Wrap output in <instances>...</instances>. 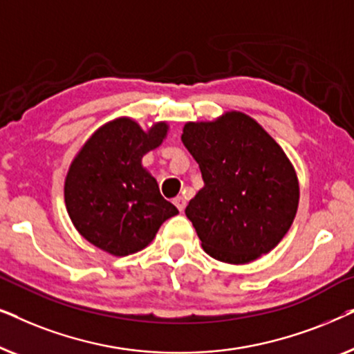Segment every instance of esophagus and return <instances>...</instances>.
I'll use <instances>...</instances> for the list:
<instances>
[{
	"mask_svg": "<svg viewBox=\"0 0 354 354\" xmlns=\"http://www.w3.org/2000/svg\"><path fill=\"white\" fill-rule=\"evenodd\" d=\"M174 205H176V206H177V209L182 212L183 209H185V206H187L185 198H183V196H177L176 200H174Z\"/></svg>",
	"mask_w": 354,
	"mask_h": 354,
	"instance_id": "1",
	"label": "esophagus"
}]
</instances>
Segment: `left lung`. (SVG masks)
Listing matches in <instances>:
<instances>
[{
  "label": "left lung",
  "mask_w": 354,
  "mask_h": 354,
  "mask_svg": "<svg viewBox=\"0 0 354 354\" xmlns=\"http://www.w3.org/2000/svg\"><path fill=\"white\" fill-rule=\"evenodd\" d=\"M182 143L205 182L185 209L203 250L229 264L251 263L274 250L299 203L297 171L282 147L241 111L187 122Z\"/></svg>",
  "instance_id": "obj_1"
}]
</instances>
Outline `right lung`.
I'll return each mask as SVG.
<instances>
[{"label": "right lung", "instance_id": "right-lung-1", "mask_svg": "<svg viewBox=\"0 0 354 354\" xmlns=\"http://www.w3.org/2000/svg\"><path fill=\"white\" fill-rule=\"evenodd\" d=\"M167 132L166 120L142 129L120 115L96 129L72 159L66 209L77 232L96 248L113 256L137 253L151 243L164 221L178 214L142 164Z\"/></svg>", "mask_w": 354, "mask_h": 354}]
</instances>
